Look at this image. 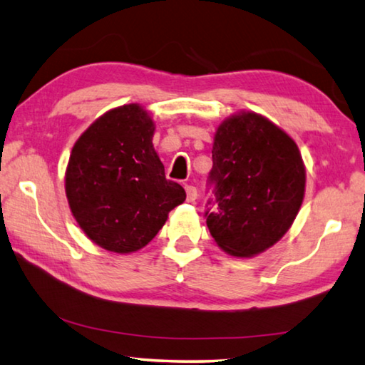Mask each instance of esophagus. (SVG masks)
Here are the masks:
<instances>
[{"mask_svg": "<svg viewBox=\"0 0 365 365\" xmlns=\"http://www.w3.org/2000/svg\"><path fill=\"white\" fill-rule=\"evenodd\" d=\"M185 191H187V200L190 202H193L196 197H197V190L193 185H185Z\"/></svg>", "mask_w": 365, "mask_h": 365, "instance_id": "34e87169", "label": "esophagus"}]
</instances>
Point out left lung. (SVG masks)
<instances>
[{
	"label": "left lung",
	"mask_w": 365,
	"mask_h": 365,
	"mask_svg": "<svg viewBox=\"0 0 365 365\" xmlns=\"http://www.w3.org/2000/svg\"><path fill=\"white\" fill-rule=\"evenodd\" d=\"M306 170L294 141L270 120L242 113L220 123L212 146L205 217L212 238L232 256L270 248L298 214Z\"/></svg>",
	"instance_id": "obj_1"
}]
</instances>
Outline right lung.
I'll use <instances>...</instances> for the list:
<instances>
[{"mask_svg":"<svg viewBox=\"0 0 365 365\" xmlns=\"http://www.w3.org/2000/svg\"><path fill=\"white\" fill-rule=\"evenodd\" d=\"M154 123L138 104L109 110L72 148L66 195L82 230L113 252L141 250L182 205V185L165 178L153 148Z\"/></svg>","mask_w":365,"mask_h":365,"instance_id":"right-lung-1","label":"right lung"}]
</instances>
